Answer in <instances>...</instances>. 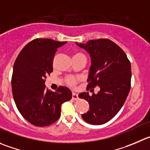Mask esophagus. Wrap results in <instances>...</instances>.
<instances>
[{
    "instance_id": "34e87169",
    "label": "esophagus",
    "mask_w": 150,
    "mask_h": 150,
    "mask_svg": "<svg viewBox=\"0 0 150 150\" xmlns=\"http://www.w3.org/2000/svg\"><path fill=\"white\" fill-rule=\"evenodd\" d=\"M72 99H74V100H78V99H79V96H78V94L76 93H73Z\"/></svg>"
}]
</instances>
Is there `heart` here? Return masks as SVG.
Instances as JSON below:
<instances>
[{"mask_svg": "<svg viewBox=\"0 0 150 150\" xmlns=\"http://www.w3.org/2000/svg\"><path fill=\"white\" fill-rule=\"evenodd\" d=\"M80 56H85V55H84L83 54H82V53L76 52L74 54L73 57H76ZM65 83H66L68 86L74 88V87L76 86V83H77V79L75 77H73V76H68V77H67L66 79H65Z\"/></svg>", "mask_w": 150, "mask_h": 150, "instance_id": "1", "label": "heart"}]
</instances>
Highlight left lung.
Here are the masks:
<instances>
[{
	"label": "left lung",
	"instance_id": "1",
	"mask_svg": "<svg viewBox=\"0 0 150 150\" xmlns=\"http://www.w3.org/2000/svg\"><path fill=\"white\" fill-rule=\"evenodd\" d=\"M76 45L90 54L91 65L87 90L99 86L97 94L81 93L79 97L89 103V110L82 115L87 123H107L123 106L131 85V65L125 51L109 39L91 40Z\"/></svg>",
	"mask_w": 150,
	"mask_h": 150
}]
</instances>
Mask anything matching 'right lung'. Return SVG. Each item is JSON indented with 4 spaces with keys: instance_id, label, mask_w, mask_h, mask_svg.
<instances>
[{
    "instance_id": "right-lung-1",
    "label": "right lung",
    "mask_w": 150,
    "mask_h": 150,
    "mask_svg": "<svg viewBox=\"0 0 150 150\" xmlns=\"http://www.w3.org/2000/svg\"><path fill=\"white\" fill-rule=\"evenodd\" d=\"M66 42L33 40L21 50L13 67L12 89L14 100L24 119L37 127L54 123L61 115V105L72 98L66 87L56 92L45 88V78L53 71L57 48Z\"/></svg>"
}]
</instances>
